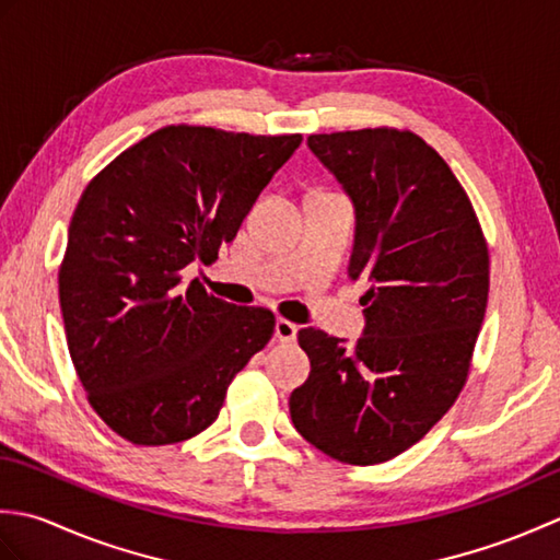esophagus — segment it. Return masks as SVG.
I'll list each match as a JSON object with an SVG mask.
<instances>
[{
	"label": "esophagus",
	"mask_w": 560,
	"mask_h": 560,
	"mask_svg": "<svg viewBox=\"0 0 560 560\" xmlns=\"http://www.w3.org/2000/svg\"><path fill=\"white\" fill-rule=\"evenodd\" d=\"M299 335V325L289 323V319H277V325H273V337H277L281 343H289Z\"/></svg>",
	"instance_id": "esophagus-1"
}]
</instances>
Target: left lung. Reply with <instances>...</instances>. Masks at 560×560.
I'll list each match as a JSON object with an SVG mask.
<instances>
[{"label":"left lung","mask_w":560,"mask_h":560,"mask_svg":"<svg viewBox=\"0 0 560 560\" xmlns=\"http://www.w3.org/2000/svg\"><path fill=\"white\" fill-rule=\"evenodd\" d=\"M355 213L349 277L371 281L363 337L301 329L311 375L291 392L307 443L380 464L431 431L469 373L489 301V247L450 165L413 132L375 127L307 137Z\"/></svg>","instance_id":"1"}]
</instances>
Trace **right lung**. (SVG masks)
<instances>
[{
  "label": "right lung",
  "instance_id": "add662e5",
  "mask_svg": "<svg viewBox=\"0 0 560 560\" xmlns=\"http://www.w3.org/2000/svg\"><path fill=\"white\" fill-rule=\"evenodd\" d=\"M301 135L171 125L83 189L59 267L67 347L93 411L135 445L205 431L273 335L265 307L209 295L183 269L219 257Z\"/></svg>",
  "mask_w": 560,
  "mask_h": 560
}]
</instances>
